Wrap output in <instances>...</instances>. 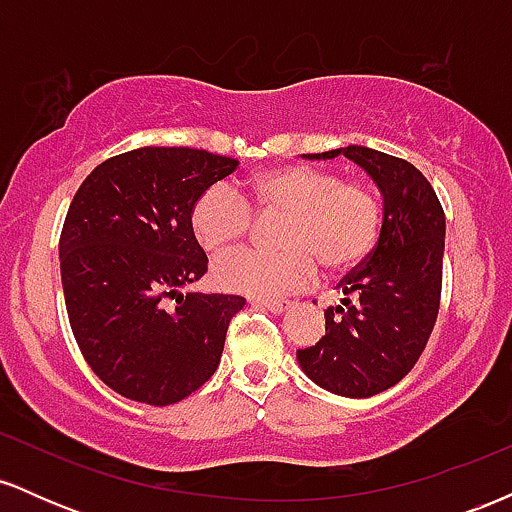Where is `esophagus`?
I'll return each instance as SVG.
<instances>
[{"mask_svg":"<svg viewBox=\"0 0 512 512\" xmlns=\"http://www.w3.org/2000/svg\"><path fill=\"white\" fill-rule=\"evenodd\" d=\"M252 303L260 305V308L269 310V313H274V315L286 313V310L291 308V303H289V301H252Z\"/></svg>","mask_w":512,"mask_h":512,"instance_id":"34e87169","label":"esophagus"}]
</instances>
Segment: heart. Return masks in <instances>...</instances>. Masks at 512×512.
<instances>
[{
  "mask_svg": "<svg viewBox=\"0 0 512 512\" xmlns=\"http://www.w3.org/2000/svg\"><path fill=\"white\" fill-rule=\"evenodd\" d=\"M250 202L262 219H286L276 233L284 250H238L211 267L221 291L279 298L313 284L317 264L330 276L354 272L368 260L383 226L378 192L363 180H344L337 170L279 166L250 185ZM192 231L204 250L219 252L248 238L255 212L240 192L216 182L197 197Z\"/></svg>",
  "mask_w": 512,
  "mask_h": 512,
  "instance_id": "b5f03b06",
  "label": "heart"
}]
</instances>
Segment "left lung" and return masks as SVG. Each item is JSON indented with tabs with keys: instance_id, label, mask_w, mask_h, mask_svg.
Returning <instances> with one entry per match:
<instances>
[{
	"instance_id": "8db88e82",
	"label": "left lung",
	"mask_w": 512,
	"mask_h": 512,
	"mask_svg": "<svg viewBox=\"0 0 512 512\" xmlns=\"http://www.w3.org/2000/svg\"><path fill=\"white\" fill-rule=\"evenodd\" d=\"M344 154L373 178L383 195V228L368 260L339 281L342 305L325 310V334L298 349L315 385L342 397H373L397 385L426 349L443 289L445 214L431 182L404 158L368 149Z\"/></svg>"
}]
</instances>
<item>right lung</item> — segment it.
<instances>
[{
	"mask_svg": "<svg viewBox=\"0 0 512 512\" xmlns=\"http://www.w3.org/2000/svg\"><path fill=\"white\" fill-rule=\"evenodd\" d=\"M236 166L202 149L144 146L103 161L76 190L60 236L64 303L86 363L117 395L168 407L219 368L245 298L180 289L209 262L192 207Z\"/></svg>",
	"mask_w": 512,
	"mask_h": 512,
	"instance_id": "right-lung-1",
	"label": "right lung"
}]
</instances>
